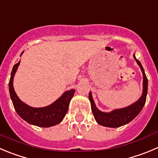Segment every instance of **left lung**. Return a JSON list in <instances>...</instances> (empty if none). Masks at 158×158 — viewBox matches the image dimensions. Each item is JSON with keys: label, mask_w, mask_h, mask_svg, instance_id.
Segmentation results:
<instances>
[{"label": "left lung", "mask_w": 158, "mask_h": 158, "mask_svg": "<svg viewBox=\"0 0 158 158\" xmlns=\"http://www.w3.org/2000/svg\"><path fill=\"white\" fill-rule=\"evenodd\" d=\"M133 58L137 63L139 67H140L141 71L143 73V80L142 95L136 102H135L134 103L127 106V107L114 109L112 112H105L100 111L96 107L94 101L93 100L92 94L90 91L88 97H89L90 102H91V110H92V113L94 115L96 122L98 123L99 125L106 127H111V128H116V127L124 126L127 123H130L140 112V111L143 108L146 102V99H147V94H148V78L146 77L145 72H144L140 62L136 59L135 54H133Z\"/></svg>", "instance_id": "8db88e82"}]
</instances>
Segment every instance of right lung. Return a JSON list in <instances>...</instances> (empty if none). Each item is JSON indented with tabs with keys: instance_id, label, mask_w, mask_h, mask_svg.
<instances>
[{
	"instance_id": "add662e5",
	"label": "right lung",
	"mask_w": 158,
	"mask_h": 158,
	"mask_svg": "<svg viewBox=\"0 0 158 158\" xmlns=\"http://www.w3.org/2000/svg\"><path fill=\"white\" fill-rule=\"evenodd\" d=\"M23 52L21 53L22 55ZM20 60L14 65L9 81V92L13 106L18 115L31 125L40 127H50L60 123L68 110L69 104L74 94L75 90L65 91L57 100L45 107L34 108L28 106L19 99L13 86V81Z\"/></svg>"
}]
</instances>
